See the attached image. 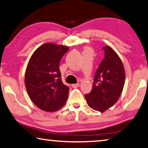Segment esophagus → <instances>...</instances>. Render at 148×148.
<instances>
[{"instance_id": "1", "label": "esophagus", "mask_w": 148, "mask_h": 148, "mask_svg": "<svg viewBox=\"0 0 148 148\" xmlns=\"http://www.w3.org/2000/svg\"><path fill=\"white\" fill-rule=\"evenodd\" d=\"M79 86V84H78V83L72 85V87H73V88H77V87H78Z\"/></svg>"}]
</instances>
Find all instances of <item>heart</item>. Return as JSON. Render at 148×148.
<instances>
[{
	"label": "heart",
	"mask_w": 148,
	"mask_h": 148,
	"mask_svg": "<svg viewBox=\"0 0 148 148\" xmlns=\"http://www.w3.org/2000/svg\"><path fill=\"white\" fill-rule=\"evenodd\" d=\"M86 50H90V49H88V48H87ZM86 50H85V51H86Z\"/></svg>",
	"instance_id": "1"
}]
</instances>
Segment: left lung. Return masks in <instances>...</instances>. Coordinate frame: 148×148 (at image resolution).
<instances>
[{
  "mask_svg": "<svg viewBox=\"0 0 148 148\" xmlns=\"http://www.w3.org/2000/svg\"><path fill=\"white\" fill-rule=\"evenodd\" d=\"M104 57L95 75L92 89L85 95L92 109L104 112L116 103L123 91L125 69L121 59L110 46H104Z\"/></svg>",
  "mask_w": 148,
  "mask_h": 148,
  "instance_id": "8db88e82",
  "label": "left lung"
}]
</instances>
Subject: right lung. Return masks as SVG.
Returning a JSON list of instances; mask_svg holds the SVG:
<instances>
[{
  "mask_svg": "<svg viewBox=\"0 0 148 148\" xmlns=\"http://www.w3.org/2000/svg\"><path fill=\"white\" fill-rule=\"evenodd\" d=\"M69 49L62 45L46 43L29 59L25 75L26 89L32 102L44 111H57L66 103L69 88L62 82L59 62Z\"/></svg>",
  "mask_w": 148,
  "mask_h": 148,
  "instance_id": "right-lung-1",
  "label": "right lung"
}]
</instances>
